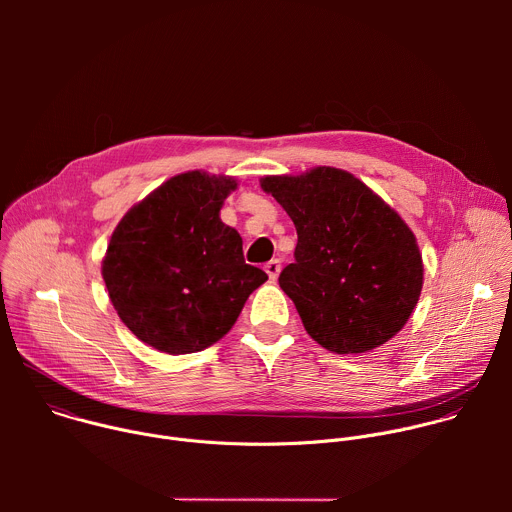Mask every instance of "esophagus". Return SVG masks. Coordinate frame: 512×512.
Returning <instances> with one entry per match:
<instances>
[{
  "label": "esophagus",
  "mask_w": 512,
  "mask_h": 512,
  "mask_svg": "<svg viewBox=\"0 0 512 512\" xmlns=\"http://www.w3.org/2000/svg\"><path fill=\"white\" fill-rule=\"evenodd\" d=\"M265 271H267L269 279H271V281H275V279L279 277V271H281V263H279L277 259H273V261H269V263L265 265Z\"/></svg>",
  "instance_id": "obj_1"
}]
</instances>
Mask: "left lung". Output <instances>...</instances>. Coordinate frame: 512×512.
<instances>
[{"instance_id": "left-lung-1", "label": "left lung", "mask_w": 512, "mask_h": 512, "mask_svg": "<svg viewBox=\"0 0 512 512\" xmlns=\"http://www.w3.org/2000/svg\"><path fill=\"white\" fill-rule=\"evenodd\" d=\"M298 231L279 285L326 350L360 354L389 342L413 314L423 261L407 223L346 170L318 166L259 180Z\"/></svg>"}]
</instances>
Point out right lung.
<instances>
[{"label": "right lung", "mask_w": 512, "mask_h": 512, "mask_svg": "<svg viewBox=\"0 0 512 512\" xmlns=\"http://www.w3.org/2000/svg\"><path fill=\"white\" fill-rule=\"evenodd\" d=\"M237 180L192 170L133 204L101 273L121 322L148 346L190 354L221 340L267 273L247 265L241 235L221 221Z\"/></svg>", "instance_id": "1"}]
</instances>
